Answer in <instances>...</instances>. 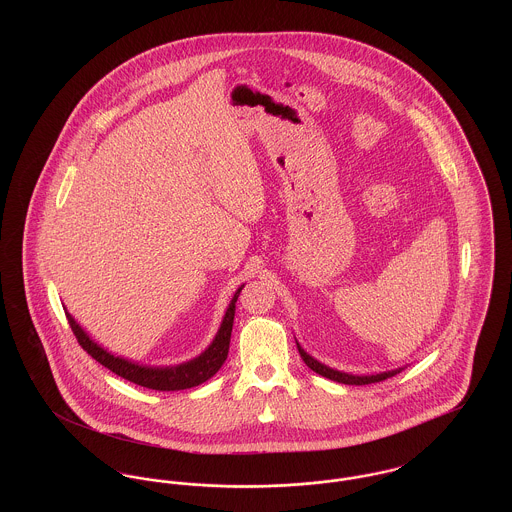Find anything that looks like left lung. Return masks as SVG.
<instances>
[{
    "label": "left lung",
    "mask_w": 512,
    "mask_h": 512,
    "mask_svg": "<svg viewBox=\"0 0 512 512\" xmlns=\"http://www.w3.org/2000/svg\"><path fill=\"white\" fill-rule=\"evenodd\" d=\"M297 343V341H295ZM297 349H299V355L301 359L305 361V365L309 366L311 370H315L320 376L328 378V380H334V382H340V384H347V386H366V384H374V382H382V380H388L391 376L399 374L403 368H395V370H386V372H380V374H366V376H359V374H349V372H341L336 368H330V366L324 365L317 361L315 357H311L299 343H297Z\"/></svg>",
    "instance_id": "1"
}]
</instances>
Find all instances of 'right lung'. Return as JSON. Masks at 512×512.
<instances>
[{
    "instance_id": "right-lung-1",
    "label": "right lung",
    "mask_w": 512,
    "mask_h": 512,
    "mask_svg": "<svg viewBox=\"0 0 512 512\" xmlns=\"http://www.w3.org/2000/svg\"><path fill=\"white\" fill-rule=\"evenodd\" d=\"M242 288H244V284L236 290L232 301L228 303L226 313H224L222 322H220L219 332L215 334V338L209 343V347L194 359H190L186 363H180V365H142V363L124 359L121 355H113L105 347H101L98 341L92 340L90 334L74 320L73 315L65 307L63 309H65V315L69 318V324L73 328L76 340L88 355H92L98 361L99 365L109 368L111 372H115L117 376H121L124 380L132 382V384H138V386H144L149 390H188V388H195V386L207 382L211 376H215L219 372L220 366L224 365V361L228 357V347H230L236 301H238V295L242 292Z\"/></svg>"
}]
</instances>
